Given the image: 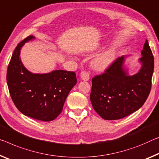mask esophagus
<instances>
[{
  "mask_svg": "<svg viewBox=\"0 0 159 159\" xmlns=\"http://www.w3.org/2000/svg\"><path fill=\"white\" fill-rule=\"evenodd\" d=\"M80 79H81L83 80H85V81H87L90 79V75L89 73L87 71H82L80 73Z\"/></svg>",
  "mask_w": 159,
  "mask_h": 159,
  "instance_id": "esophagus-1",
  "label": "esophagus"
}]
</instances>
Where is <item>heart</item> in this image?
<instances>
[{
	"instance_id": "obj_1",
	"label": "heart",
	"mask_w": 159,
	"mask_h": 159,
	"mask_svg": "<svg viewBox=\"0 0 159 159\" xmlns=\"http://www.w3.org/2000/svg\"><path fill=\"white\" fill-rule=\"evenodd\" d=\"M116 52L114 49H108L95 58L93 66L98 70H103L112 64L115 57Z\"/></svg>"
}]
</instances>
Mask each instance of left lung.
Returning <instances> with one entry per match:
<instances>
[{
  "mask_svg": "<svg viewBox=\"0 0 159 159\" xmlns=\"http://www.w3.org/2000/svg\"><path fill=\"white\" fill-rule=\"evenodd\" d=\"M142 57L139 59L141 68L137 73L129 75L125 66L129 56L119 57L104 74L92 79L90 101L93 109L102 119L115 120L137 111L149 95L154 68V60L148 41L145 42Z\"/></svg>",
  "mask_w": 159,
  "mask_h": 159,
  "instance_id": "left-lung-1",
  "label": "left lung"
}]
</instances>
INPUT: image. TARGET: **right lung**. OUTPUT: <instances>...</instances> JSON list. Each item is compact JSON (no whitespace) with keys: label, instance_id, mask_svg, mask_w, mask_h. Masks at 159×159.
<instances>
[{"label":"right lung","instance_id":"1","mask_svg":"<svg viewBox=\"0 0 159 159\" xmlns=\"http://www.w3.org/2000/svg\"><path fill=\"white\" fill-rule=\"evenodd\" d=\"M34 39L32 35L27 37L14 50L7 67V84L20 112L33 119L49 122L61 113L77 80L73 71L54 70L47 74H34L27 70L20 55L24 44Z\"/></svg>","mask_w":159,"mask_h":159}]
</instances>
